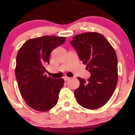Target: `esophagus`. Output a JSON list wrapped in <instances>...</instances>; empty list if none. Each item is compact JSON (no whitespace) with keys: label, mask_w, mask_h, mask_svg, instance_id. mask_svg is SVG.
Wrapping results in <instances>:
<instances>
[{"label":"esophagus","mask_w":135,"mask_h":135,"mask_svg":"<svg viewBox=\"0 0 135 135\" xmlns=\"http://www.w3.org/2000/svg\"><path fill=\"white\" fill-rule=\"evenodd\" d=\"M63 79L65 81H67L68 80H69L70 78V77H67V76H64V77Z\"/></svg>","instance_id":"34e87169"}]
</instances>
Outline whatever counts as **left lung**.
<instances>
[{"label":"left lung","mask_w":135,"mask_h":135,"mask_svg":"<svg viewBox=\"0 0 135 135\" xmlns=\"http://www.w3.org/2000/svg\"><path fill=\"white\" fill-rule=\"evenodd\" d=\"M70 44L91 75L88 80L77 77L80 86L74 90L77 103L87 109L99 108L110 99L117 86L115 52L103 35L95 32L74 36Z\"/></svg>","instance_id":"8db88e82"}]
</instances>
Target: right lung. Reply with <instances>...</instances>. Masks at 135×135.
Returning a JSON list of instances; mask_svg holds the SVG:
<instances>
[{"label":"right lung","instance_id":"1","mask_svg":"<svg viewBox=\"0 0 135 135\" xmlns=\"http://www.w3.org/2000/svg\"><path fill=\"white\" fill-rule=\"evenodd\" d=\"M66 37L46 36L29 39L19 49L16 59L15 76L26 104L35 110L47 111L56 105L64 80L45 74L51 52Z\"/></svg>","mask_w":135,"mask_h":135}]
</instances>
